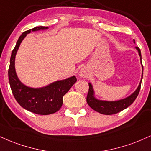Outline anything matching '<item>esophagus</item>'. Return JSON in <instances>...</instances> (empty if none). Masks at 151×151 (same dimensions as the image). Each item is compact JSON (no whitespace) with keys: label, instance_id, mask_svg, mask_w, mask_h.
I'll list each match as a JSON object with an SVG mask.
<instances>
[{"label":"esophagus","instance_id":"1","mask_svg":"<svg viewBox=\"0 0 151 151\" xmlns=\"http://www.w3.org/2000/svg\"><path fill=\"white\" fill-rule=\"evenodd\" d=\"M79 77H87V73H86V70H84V69H81L80 70V72H79Z\"/></svg>","mask_w":151,"mask_h":151}]
</instances>
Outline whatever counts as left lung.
<instances>
[{
    "label": "left lung",
    "mask_w": 151,
    "mask_h": 151,
    "mask_svg": "<svg viewBox=\"0 0 151 151\" xmlns=\"http://www.w3.org/2000/svg\"><path fill=\"white\" fill-rule=\"evenodd\" d=\"M133 42L136 43L135 42V40H133ZM135 48L138 51V55H139L141 64L142 66L141 79L137 89L131 95H129V96L124 99H121L116 100V101H106V100L98 99L96 98L92 84H91V83L89 82V92H88L87 97H86V101H87L88 105L94 111L101 114H104V115H112V114H117L121 111L124 110L125 109L128 108L130 105L132 104L133 102L135 101V99L138 96L140 89H141V81L142 79H143V67L141 62V50H140L138 47H135Z\"/></svg>",
    "instance_id": "8db88e82"
}]
</instances>
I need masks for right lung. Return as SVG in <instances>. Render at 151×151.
<instances>
[{
    "label": "right lung",
    "instance_id": "obj_1",
    "mask_svg": "<svg viewBox=\"0 0 151 151\" xmlns=\"http://www.w3.org/2000/svg\"><path fill=\"white\" fill-rule=\"evenodd\" d=\"M48 27L40 26L24 32L17 41L12 52L8 69V79L13 96L22 108L34 114L48 115L57 112L63 104L64 95L77 81L75 76L50 83L45 86L33 88L28 86L19 79L15 71V61L20 44L27 34L35 31L47 30Z\"/></svg>",
    "mask_w": 151,
    "mask_h": 151
}]
</instances>
